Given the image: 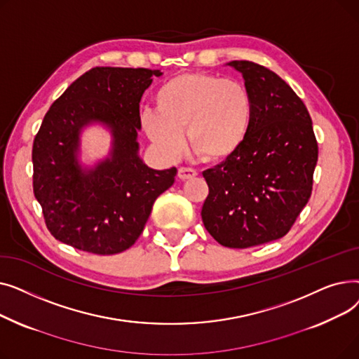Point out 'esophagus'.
Here are the masks:
<instances>
[{
  "instance_id": "esophagus-1",
  "label": "esophagus",
  "mask_w": 359,
  "mask_h": 359,
  "mask_svg": "<svg viewBox=\"0 0 359 359\" xmlns=\"http://www.w3.org/2000/svg\"><path fill=\"white\" fill-rule=\"evenodd\" d=\"M198 176V172L195 168H189V167H180L177 172V177L180 180H187V179H194Z\"/></svg>"
}]
</instances>
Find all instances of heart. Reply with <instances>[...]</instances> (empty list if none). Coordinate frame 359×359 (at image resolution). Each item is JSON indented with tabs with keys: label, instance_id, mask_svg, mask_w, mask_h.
<instances>
[{
	"label": "heart",
	"instance_id": "heart-1",
	"mask_svg": "<svg viewBox=\"0 0 359 359\" xmlns=\"http://www.w3.org/2000/svg\"><path fill=\"white\" fill-rule=\"evenodd\" d=\"M156 109H147L141 123L161 153L180 154L187 141L206 163H224L246 141L253 121V97L240 81L210 72H189L164 83L156 93Z\"/></svg>",
	"mask_w": 359,
	"mask_h": 359
}]
</instances>
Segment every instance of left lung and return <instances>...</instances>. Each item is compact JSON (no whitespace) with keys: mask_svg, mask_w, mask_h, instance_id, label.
Returning a JSON list of instances; mask_svg holds the SVG:
<instances>
[{"mask_svg":"<svg viewBox=\"0 0 359 359\" xmlns=\"http://www.w3.org/2000/svg\"><path fill=\"white\" fill-rule=\"evenodd\" d=\"M253 97L249 135L237 153L202 173L210 194L205 229L230 249L284 237L307 205L318 157L310 113L278 74L250 61H231Z\"/></svg>","mask_w":359,"mask_h":359,"instance_id":"obj_1","label":"left lung"}]
</instances>
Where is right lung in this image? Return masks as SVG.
I'll return each instance as SVG.
<instances>
[{
    "label": "right lung",
    "instance_id": "right-lung-1",
    "mask_svg": "<svg viewBox=\"0 0 359 359\" xmlns=\"http://www.w3.org/2000/svg\"><path fill=\"white\" fill-rule=\"evenodd\" d=\"M158 69L96 67L56 99L33 141V194L49 233L93 255L125 252L141 236L156 199L177 168L153 170L138 157L142 93ZM97 120L114 134L112 157L84 174L74 153L79 129Z\"/></svg>",
    "mask_w": 359,
    "mask_h": 359
}]
</instances>
